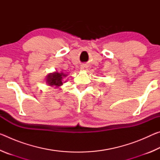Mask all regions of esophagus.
<instances>
[{
	"label": "esophagus",
	"mask_w": 160,
	"mask_h": 160,
	"mask_svg": "<svg viewBox=\"0 0 160 160\" xmlns=\"http://www.w3.org/2000/svg\"><path fill=\"white\" fill-rule=\"evenodd\" d=\"M87 68H88V66H87L86 64H82V66H81V67H80V68H81V70H86L87 69Z\"/></svg>",
	"instance_id": "esophagus-1"
}]
</instances>
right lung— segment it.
Wrapping results in <instances>:
<instances>
[{
	"label": "right lung",
	"mask_w": 160,
	"mask_h": 160,
	"mask_svg": "<svg viewBox=\"0 0 160 160\" xmlns=\"http://www.w3.org/2000/svg\"><path fill=\"white\" fill-rule=\"evenodd\" d=\"M67 75L63 74V72H53L49 73L47 75V81L48 85L51 86L60 87L63 85V82H65V80L63 79V77H66Z\"/></svg>",
	"instance_id": "obj_1"
}]
</instances>
